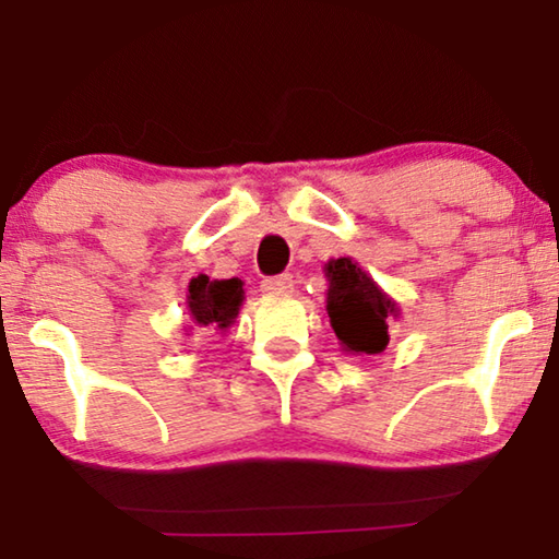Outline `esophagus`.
Instances as JSON below:
<instances>
[{
	"mask_svg": "<svg viewBox=\"0 0 559 559\" xmlns=\"http://www.w3.org/2000/svg\"><path fill=\"white\" fill-rule=\"evenodd\" d=\"M290 288H294V276H290V273H283V276H276V278H265L261 283V290L269 296L288 294Z\"/></svg>",
	"mask_w": 559,
	"mask_h": 559,
	"instance_id": "esophagus-1",
	"label": "esophagus"
}]
</instances>
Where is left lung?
I'll list each match as a JSON object with an SVG mask.
<instances>
[{
  "label": "left lung",
  "mask_w": 559,
  "mask_h": 559,
  "mask_svg": "<svg viewBox=\"0 0 559 559\" xmlns=\"http://www.w3.org/2000/svg\"><path fill=\"white\" fill-rule=\"evenodd\" d=\"M326 273V311L346 354H381L389 346V323L402 308L354 258H331Z\"/></svg>",
  "instance_id": "left-lung-1"
}]
</instances>
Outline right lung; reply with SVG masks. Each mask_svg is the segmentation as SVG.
Instances as JSON below:
<instances>
[{"label": "right lung", "instance_id": "right-lung-1", "mask_svg": "<svg viewBox=\"0 0 559 559\" xmlns=\"http://www.w3.org/2000/svg\"><path fill=\"white\" fill-rule=\"evenodd\" d=\"M246 301L243 281L240 278H207L205 273L188 283V316L190 326L186 336L198 331L200 336H226L236 323L240 306Z\"/></svg>", "mask_w": 559, "mask_h": 559}]
</instances>
